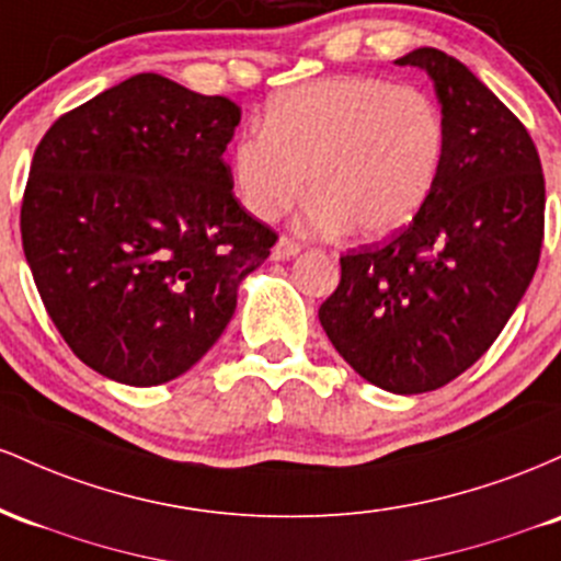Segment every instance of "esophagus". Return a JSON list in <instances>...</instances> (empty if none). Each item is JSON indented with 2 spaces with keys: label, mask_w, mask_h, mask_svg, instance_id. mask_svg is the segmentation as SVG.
Masks as SVG:
<instances>
[{
  "label": "esophagus",
  "mask_w": 561,
  "mask_h": 561,
  "mask_svg": "<svg viewBox=\"0 0 561 561\" xmlns=\"http://www.w3.org/2000/svg\"><path fill=\"white\" fill-rule=\"evenodd\" d=\"M299 251H301V247L294 241V238L280 236L278 243L273 247V260H291V256L299 254Z\"/></svg>",
  "instance_id": "1"
}]
</instances>
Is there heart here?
<instances>
[{"mask_svg":"<svg viewBox=\"0 0 561 561\" xmlns=\"http://www.w3.org/2000/svg\"><path fill=\"white\" fill-rule=\"evenodd\" d=\"M448 156V122L421 87L379 77H336L275 94L262 127L238 137L230 156L241 204L278 219L314 196L305 228L363 238L392 236L432 198Z\"/></svg>","mask_w":561,"mask_h":561,"instance_id":"1","label":"heart"}]
</instances>
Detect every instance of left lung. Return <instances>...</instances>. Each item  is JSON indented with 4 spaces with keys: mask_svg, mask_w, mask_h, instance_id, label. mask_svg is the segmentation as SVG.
<instances>
[{
    "mask_svg": "<svg viewBox=\"0 0 561 561\" xmlns=\"http://www.w3.org/2000/svg\"><path fill=\"white\" fill-rule=\"evenodd\" d=\"M398 66L434 81L443 178L411 225L339 260L318 318L365 381L421 394L480 360L517 310L543 247L546 182L530 131L463 62L421 47Z\"/></svg>",
    "mask_w": 561,
    "mask_h": 561,
    "instance_id": "1",
    "label": "left lung"
}]
</instances>
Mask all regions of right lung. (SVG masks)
<instances>
[{
    "label": "right lung",
    "instance_id": "1",
    "mask_svg": "<svg viewBox=\"0 0 561 561\" xmlns=\"http://www.w3.org/2000/svg\"><path fill=\"white\" fill-rule=\"evenodd\" d=\"M238 122L228 98L137 73L36 145L23 251L55 329L98 374L129 387L185 374L278 241L232 193L222 153Z\"/></svg>",
    "mask_w": 561,
    "mask_h": 561
}]
</instances>
